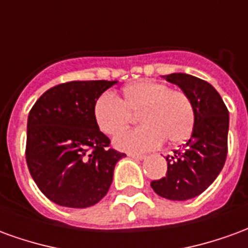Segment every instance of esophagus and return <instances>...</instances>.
Returning <instances> with one entry per match:
<instances>
[{"mask_svg":"<svg viewBox=\"0 0 248 248\" xmlns=\"http://www.w3.org/2000/svg\"><path fill=\"white\" fill-rule=\"evenodd\" d=\"M127 155L130 156V158H133V159H137V161H143L146 156L145 155H140V154H134V153H129Z\"/></svg>","mask_w":248,"mask_h":248,"instance_id":"obj_1","label":"esophagus"}]
</instances>
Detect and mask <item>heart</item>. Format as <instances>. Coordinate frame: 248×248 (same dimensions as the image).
Instances as JSON below:
<instances>
[{
	"mask_svg": "<svg viewBox=\"0 0 248 248\" xmlns=\"http://www.w3.org/2000/svg\"><path fill=\"white\" fill-rule=\"evenodd\" d=\"M137 111H140L139 119L142 126L114 138V145L119 150H153L161 146L165 138L169 143H179L191 134L194 127V108L186 93L153 79H140L126 85L121 99L105 93L93 108L98 127L108 135L117 134L124 128L131 113Z\"/></svg>",
	"mask_w": 248,
	"mask_h": 248,
	"instance_id": "obj_1",
	"label": "heart"
}]
</instances>
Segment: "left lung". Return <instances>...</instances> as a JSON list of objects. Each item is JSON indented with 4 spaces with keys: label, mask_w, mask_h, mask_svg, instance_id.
<instances>
[{
    "label": "left lung",
    "mask_w": 248,
    "mask_h": 248,
    "mask_svg": "<svg viewBox=\"0 0 248 248\" xmlns=\"http://www.w3.org/2000/svg\"><path fill=\"white\" fill-rule=\"evenodd\" d=\"M179 86L194 108L191 137L181 150L167 156L166 177L153 181V190L170 201H187L202 194L222 171L227 156L229 110L219 93L201 78L172 73L163 76Z\"/></svg>",
    "instance_id": "obj_1"
}]
</instances>
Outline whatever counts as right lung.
Listing matches in <instances>:
<instances>
[{
    "label": "right lung",
    "instance_id": "1",
    "mask_svg": "<svg viewBox=\"0 0 248 248\" xmlns=\"http://www.w3.org/2000/svg\"><path fill=\"white\" fill-rule=\"evenodd\" d=\"M117 81H73L41 95L28 117L26 163L44 195L63 207L94 206L108 194L126 154L108 149L95 101Z\"/></svg>",
    "mask_w": 248,
    "mask_h": 248
}]
</instances>
